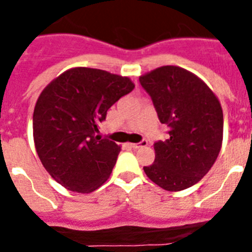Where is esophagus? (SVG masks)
Instances as JSON below:
<instances>
[{"label": "esophagus", "instance_id": "esophagus-1", "mask_svg": "<svg viewBox=\"0 0 252 252\" xmlns=\"http://www.w3.org/2000/svg\"><path fill=\"white\" fill-rule=\"evenodd\" d=\"M130 146L132 149H140V148H145L148 146V141L146 140H142V141L137 142V144H130Z\"/></svg>", "mask_w": 252, "mask_h": 252}]
</instances>
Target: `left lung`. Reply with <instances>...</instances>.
I'll return each mask as SVG.
<instances>
[{
	"label": "left lung",
	"mask_w": 252,
	"mask_h": 252,
	"mask_svg": "<svg viewBox=\"0 0 252 252\" xmlns=\"http://www.w3.org/2000/svg\"><path fill=\"white\" fill-rule=\"evenodd\" d=\"M169 137L154 144L155 160L144 166L149 179L178 192L197 184L217 159L223 135V113L215 93L186 69L165 65L140 77Z\"/></svg>",
	"instance_id": "8db88e82"
}]
</instances>
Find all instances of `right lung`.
Returning <instances> with one entry per match:
<instances>
[{"label":"right lung","instance_id":"add662e5","mask_svg":"<svg viewBox=\"0 0 252 252\" xmlns=\"http://www.w3.org/2000/svg\"><path fill=\"white\" fill-rule=\"evenodd\" d=\"M133 88L127 77L84 66L45 87L35 104L32 130L51 178L77 193L93 192L110 178L121 146L95 133L108 108Z\"/></svg>","mask_w":252,"mask_h":252}]
</instances>
